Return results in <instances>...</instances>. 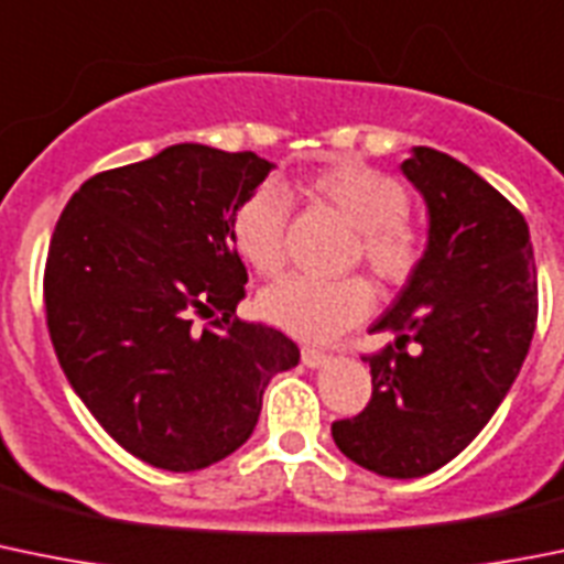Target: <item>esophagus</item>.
<instances>
[{
    "label": "esophagus",
    "mask_w": 564,
    "mask_h": 564,
    "mask_svg": "<svg viewBox=\"0 0 564 564\" xmlns=\"http://www.w3.org/2000/svg\"><path fill=\"white\" fill-rule=\"evenodd\" d=\"M300 359H303L306 367H323L325 361H328V354H323L317 347H303V350H300Z\"/></svg>",
    "instance_id": "esophagus-1"
}]
</instances>
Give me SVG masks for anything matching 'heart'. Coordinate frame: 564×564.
<instances>
[{
    "mask_svg": "<svg viewBox=\"0 0 564 564\" xmlns=\"http://www.w3.org/2000/svg\"><path fill=\"white\" fill-rule=\"evenodd\" d=\"M308 194L336 210L356 241L350 258L361 261L387 286H403L420 270L425 234L409 217V188L356 158H339L306 181ZM289 203L272 183L258 186L236 205L230 236L258 275H275L286 264ZM376 292L361 275L319 281L292 275L272 283L258 297V312L275 328L308 341H325L354 328L372 312Z\"/></svg>",
    "mask_w": 564,
    "mask_h": 564,
    "instance_id": "heart-1",
    "label": "heart"
}]
</instances>
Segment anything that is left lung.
<instances>
[{
	"label": "left lung",
	"mask_w": 564,
	"mask_h": 564,
	"mask_svg": "<svg viewBox=\"0 0 564 564\" xmlns=\"http://www.w3.org/2000/svg\"><path fill=\"white\" fill-rule=\"evenodd\" d=\"M403 175L429 205L423 264L372 325L365 412L330 425L336 448L387 478L440 470L489 423L529 354L536 267L529 225L470 166L414 147Z\"/></svg>",
	"instance_id": "obj_1"
}]
</instances>
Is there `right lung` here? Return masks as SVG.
Listing matches in <instances>:
<instances>
[{"mask_svg":"<svg viewBox=\"0 0 564 564\" xmlns=\"http://www.w3.org/2000/svg\"><path fill=\"white\" fill-rule=\"evenodd\" d=\"M272 163L166 147L88 177L63 208L44 270L46 328L68 383L128 454L192 473L241 448L275 372L300 350L245 323L236 205Z\"/></svg>","mask_w":564,"mask_h":564,"instance_id":"right-lung-1","label":"right lung"}]
</instances>
